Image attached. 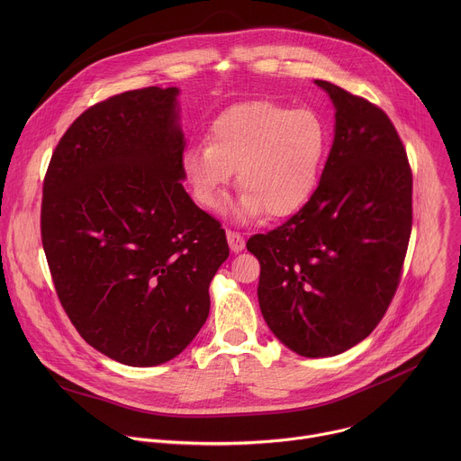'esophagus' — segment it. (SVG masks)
Masks as SVG:
<instances>
[{
	"label": "esophagus",
	"instance_id": "esophagus-1",
	"mask_svg": "<svg viewBox=\"0 0 461 461\" xmlns=\"http://www.w3.org/2000/svg\"><path fill=\"white\" fill-rule=\"evenodd\" d=\"M226 239H228L230 249H231L233 253H239V251L244 249V237H242L240 233L228 230V231H226Z\"/></svg>",
	"mask_w": 461,
	"mask_h": 461
}]
</instances>
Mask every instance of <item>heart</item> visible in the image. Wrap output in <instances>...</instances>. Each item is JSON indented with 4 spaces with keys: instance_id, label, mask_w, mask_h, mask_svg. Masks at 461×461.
Wrapping results in <instances>:
<instances>
[{
    "instance_id": "b5f03b06",
    "label": "heart",
    "mask_w": 461,
    "mask_h": 461,
    "mask_svg": "<svg viewBox=\"0 0 461 461\" xmlns=\"http://www.w3.org/2000/svg\"><path fill=\"white\" fill-rule=\"evenodd\" d=\"M330 135L313 109L255 100L231 105L213 118L208 144L184 149L180 167L196 203L217 210L237 171L242 191L233 206L239 221L262 213L285 219L312 194Z\"/></svg>"
}]
</instances>
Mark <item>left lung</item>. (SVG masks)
Masks as SVG:
<instances>
[{"label":"left lung","mask_w":461,"mask_h":461,"mask_svg":"<svg viewBox=\"0 0 461 461\" xmlns=\"http://www.w3.org/2000/svg\"><path fill=\"white\" fill-rule=\"evenodd\" d=\"M334 144L310 201L253 235L258 306L274 336L304 357L338 356L372 334L400 285L412 230V173L390 118L324 80Z\"/></svg>","instance_id":"1"}]
</instances>
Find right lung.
Returning <instances> with one entry per match:
<instances>
[{
    "instance_id": "right-lung-1",
    "label": "right lung",
    "mask_w": 461,
    "mask_h": 461,
    "mask_svg": "<svg viewBox=\"0 0 461 461\" xmlns=\"http://www.w3.org/2000/svg\"><path fill=\"white\" fill-rule=\"evenodd\" d=\"M176 87L111 96L58 142L41 201V242L80 336L129 366L176 357L210 313L230 255L219 221L185 193Z\"/></svg>"
}]
</instances>
